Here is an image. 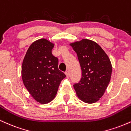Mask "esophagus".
<instances>
[{"instance_id": "1", "label": "esophagus", "mask_w": 131, "mask_h": 131, "mask_svg": "<svg viewBox=\"0 0 131 131\" xmlns=\"http://www.w3.org/2000/svg\"><path fill=\"white\" fill-rule=\"evenodd\" d=\"M66 75V77H67V78H69V71H66L65 72Z\"/></svg>"}]
</instances>
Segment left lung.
<instances>
[{"instance_id": "8db88e82", "label": "left lung", "mask_w": 131, "mask_h": 131, "mask_svg": "<svg viewBox=\"0 0 131 131\" xmlns=\"http://www.w3.org/2000/svg\"><path fill=\"white\" fill-rule=\"evenodd\" d=\"M77 54L81 78L73 85L80 99L88 104L99 101L110 82L112 64L102 48L94 41L83 39L70 44Z\"/></svg>"}]
</instances>
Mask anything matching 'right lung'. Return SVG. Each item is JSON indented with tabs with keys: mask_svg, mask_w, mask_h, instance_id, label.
I'll use <instances>...</instances> for the list:
<instances>
[{
	"mask_svg": "<svg viewBox=\"0 0 131 131\" xmlns=\"http://www.w3.org/2000/svg\"><path fill=\"white\" fill-rule=\"evenodd\" d=\"M54 44L45 38L32 43L22 64L23 83L34 99L47 104L54 99L66 77L58 69V59L51 53Z\"/></svg>",
	"mask_w": 131,
	"mask_h": 131,
	"instance_id": "add662e5",
	"label": "right lung"
}]
</instances>
